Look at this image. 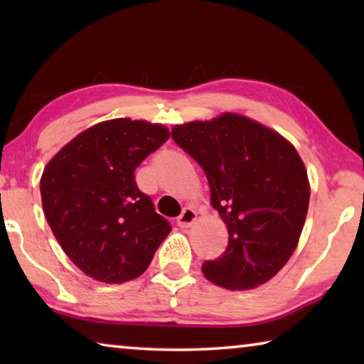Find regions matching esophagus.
Listing matches in <instances>:
<instances>
[{"label": "esophagus", "mask_w": 364, "mask_h": 364, "mask_svg": "<svg viewBox=\"0 0 364 364\" xmlns=\"http://www.w3.org/2000/svg\"><path fill=\"white\" fill-rule=\"evenodd\" d=\"M196 220H197V212L194 210V208L186 207L180 217H178V225H180L181 228H188L193 225Z\"/></svg>", "instance_id": "34e87169"}]
</instances>
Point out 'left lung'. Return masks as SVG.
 Segmentation results:
<instances>
[{
  "label": "left lung",
  "instance_id": "8db88e82",
  "mask_svg": "<svg viewBox=\"0 0 364 364\" xmlns=\"http://www.w3.org/2000/svg\"><path fill=\"white\" fill-rule=\"evenodd\" d=\"M171 138L205 171L210 204L228 228V247L202 264L228 291L268 282L297 247L310 181L291 141L249 117L223 112L171 128Z\"/></svg>",
  "mask_w": 364,
  "mask_h": 364
}]
</instances>
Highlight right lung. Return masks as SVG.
<instances>
[{
    "mask_svg": "<svg viewBox=\"0 0 364 364\" xmlns=\"http://www.w3.org/2000/svg\"><path fill=\"white\" fill-rule=\"evenodd\" d=\"M170 138L162 123L100 122L69 141L40 180L49 228L72 263L106 284L139 278L171 231L134 170Z\"/></svg>",
    "mask_w": 364,
    "mask_h": 364,
    "instance_id": "obj_1",
    "label": "right lung"
}]
</instances>
